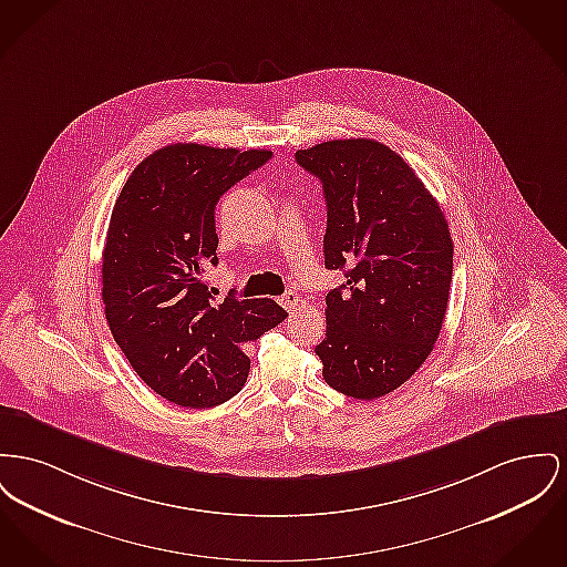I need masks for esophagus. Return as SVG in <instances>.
I'll use <instances>...</instances> for the list:
<instances>
[{
    "mask_svg": "<svg viewBox=\"0 0 567 567\" xmlns=\"http://www.w3.org/2000/svg\"><path fill=\"white\" fill-rule=\"evenodd\" d=\"M282 306L289 310V312H296L300 308V296L296 291H287L282 296Z\"/></svg>",
    "mask_w": 567,
    "mask_h": 567,
    "instance_id": "obj_1",
    "label": "esophagus"
}]
</instances>
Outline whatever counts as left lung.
Listing matches in <instances>:
<instances>
[{
	"label": "left lung",
	"mask_w": 567,
	"mask_h": 567,
	"mask_svg": "<svg viewBox=\"0 0 567 567\" xmlns=\"http://www.w3.org/2000/svg\"><path fill=\"white\" fill-rule=\"evenodd\" d=\"M323 184L328 269L347 282L326 296L323 379L351 399L394 392L426 362L445 319L454 244L439 203L394 150L336 138L298 150Z\"/></svg>",
	"instance_id": "obj_1"
}]
</instances>
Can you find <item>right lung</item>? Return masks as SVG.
<instances>
[{"label": "right lung", "instance_id": "add662e5", "mask_svg": "<svg viewBox=\"0 0 567 567\" xmlns=\"http://www.w3.org/2000/svg\"><path fill=\"white\" fill-rule=\"evenodd\" d=\"M271 158L173 143L141 161L113 205L102 252V301L134 372L179 406L223 404L244 388L246 342L287 319L274 300H212L205 271L218 266L214 209Z\"/></svg>", "mask_w": 567, "mask_h": 567}]
</instances>
